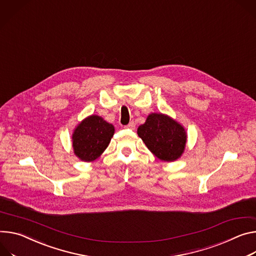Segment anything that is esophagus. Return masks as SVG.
Here are the masks:
<instances>
[{
  "mask_svg": "<svg viewBox=\"0 0 256 256\" xmlns=\"http://www.w3.org/2000/svg\"><path fill=\"white\" fill-rule=\"evenodd\" d=\"M126 128H128V130H134V128H136V124L134 122H130L128 126H124Z\"/></svg>",
  "mask_w": 256,
  "mask_h": 256,
  "instance_id": "1",
  "label": "esophagus"
}]
</instances>
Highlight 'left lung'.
<instances>
[{
    "label": "left lung",
    "instance_id": "obj_1",
    "mask_svg": "<svg viewBox=\"0 0 256 256\" xmlns=\"http://www.w3.org/2000/svg\"><path fill=\"white\" fill-rule=\"evenodd\" d=\"M138 134L147 148L160 160L174 161L184 152L187 134L184 128L170 116L150 114L138 128Z\"/></svg>",
    "mask_w": 256,
    "mask_h": 256
}]
</instances>
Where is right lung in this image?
Masks as SVG:
<instances>
[{
  "label": "right lung",
  "mask_w": 256,
  "mask_h": 256,
  "mask_svg": "<svg viewBox=\"0 0 256 256\" xmlns=\"http://www.w3.org/2000/svg\"><path fill=\"white\" fill-rule=\"evenodd\" d=\"M114 126L98 115L82 120L72 134L74 154L84 161H94L108 147Z\"/></svg>",
  "instance_id": "right-lung-1"
}]
</instances>
